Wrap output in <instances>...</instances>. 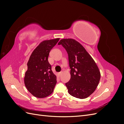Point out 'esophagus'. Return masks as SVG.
I'll return each instance as SVG.
<instances>
[{
	"label": "esophagus",
	"instance_id": "esophagus-1",
	"mask_svg": "<svg viewBox=\"0 0 124 124\" xmlns=\"http://www.w3.org/2000/svg\"><path fill=\"white\" fill-rule=\"evenodd\" d=\"M62 71H61V72H59L58 74V76H61V75H62Z\"/></svg>",
	"mask_w": 124,
	"mask_h": 124
}]
</instances>
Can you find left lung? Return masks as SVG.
I'll use <instances>...</instances> for the list:
<instances>
[{"instance_id":"left-lung-1","label":"left lung","mask_w":124,"mask_h":124,"mask_svg":"<svg viewBox=\"0 0 124 124\" xmlns=\"http://www.w3.org/2000/svg\"><path fill=\"white\" fill-rule=\"evenodd\" d=\"M68 54L71 78L66 83L69 94L76 98L85 99L94 92L100 79L98 66L85 48L72 39L61 40Z\"/></svg>"}]
</instances>
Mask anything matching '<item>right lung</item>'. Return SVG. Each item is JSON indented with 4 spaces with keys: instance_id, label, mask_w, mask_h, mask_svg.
<instances>
[{
    "instance_id": "obj_1",
    "label": "right lung",
    "mask_w": 124,
    "mask_h": 124,
    "mask_svg": "<svg viewBox=\"0 0 124 124\" xmlns=\"http://www.w3.org/2000/svg\"><path fill=\"white\" fill-rule=\"evenodd\" d=\"M59 38L44 40L33 50L27 62L24 83L26 88L37 98H45L53 93L56 76L48 62L50 51L57 44Z\"/></svg>"
}]
</instances>
